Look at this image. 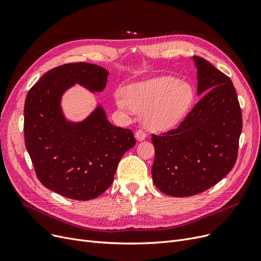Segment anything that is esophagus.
<instances>
[{
	"mask_svg": "<svg viewBox=\"0 0 261 261\" xmlns=\"http://www.w3.org/2000/svg\"><path fill=\"white\" fill-rule=\"evenodd\" d=\"M146 137H147V134H146L144 131H143V130H141V129H139V130L136 132V138H137L138 141L145 140Z\"/></svg>",
	"mask_w": 261,
	"mask_h": 261,
	"instance_id": "esophagus-1",
	"label": "esophagus"
}]
</instances>
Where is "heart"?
<instances>
[{"label":"heart","instance_id":"heart-1","mask_svg":"<svg viewBox=\"0 0 261 261\" xmlns=\"http://www.w3.org/2000/svg\"><path fill=\"white\" fill-rule=\"evenodd\" d=\"M193 99L194 92L189 83L165 75L133 83L116 102L123 111L144 113L149 128L166 130L182 120Z\"/></svg>","mask_w":261,"mask_h":261}]
</instances>
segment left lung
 <instances>
[{
	"instance_id": "obj_1",
	"label": "left lung",
	"mask_w": 261,
	"mask_h": 261,
	"mask_svg": "<svg viewBox=\"0 0 261 261\" xmlns=\"http://www.w3.org/2000/svg\"><path fill=\"white\" fill-rule=\"evenodd\" d=\"M197 93H204L178 127L152 134L153 182L167 195L187 197L204 192L228 174L238 159L242 111L228 75L194 57Z\"/></svg>"
}]
</instances>
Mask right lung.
I'll list each match as a JSON object with an SVG mask.
<instances>
[{
    "label": "right lung",
    "instance_id": "right-lung-1",
    "mask_svg": "<svg viewBox=\"0 0 261 261\" xmlns=\"http://www.w3.org/2000/svg\"><path fill=\"white\" fill-rule=\"evenodd\" d=\"M107 74L94 64H64L42 75L24 100V143L37 178L67 198L99 196L113 183L123 154L136 145L133 132L113 125L100 107L82 122L64 119L60 106L64 91L77 82L99 92Z\"/></svg>",
    "mask_w": 261,
    "mask_h": 261
}]
</instances>
